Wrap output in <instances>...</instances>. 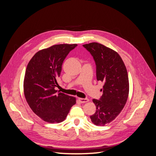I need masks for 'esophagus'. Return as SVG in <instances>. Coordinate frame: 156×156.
<instances>
[{"label":"esophagus","instance_id":"34e87169","mask_svg":"<svg viewBox=\"0 0 156 156\" xmlns=\"http://www.w3.org/2000/svg\"><path fill=\"white\" fill-rule=\"evenodd\" d=\"M78 100L81 103H87V102H88L89 101V100H88V99H87V98H78Z\"/></svg>","mask_w":156,"mask_h":156}]
</instances>
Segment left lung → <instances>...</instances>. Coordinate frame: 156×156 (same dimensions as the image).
Masks as SVG:
<instances>
[{
    "mask_svg": "<svg viewBox=\"0 0 156 156\" xmlns=\"http://www.w3.org/2000/svg\"><path fill=\"white\" fill-rule=\"evenodd\" d=\"M96 65V77L104 84L100 100H92L96 111L90 116L93 124L104 126L114 120L123 109L129 95V79L126 66L115 51L101 44L83 45Z\"/></svg>",
    "mask_w": 156,
    "mask_h": 156,
    "instance_id": "obj_1",
    "label": "left lung"
}]
</instances>
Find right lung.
I'll use <instances>...</instances> for the list:
<instances>
[{"label": "right lung", "mask_w": 156, "mask_h": 156, "mask_svg": "<svg viewBox=\"0 0 156 156\" xmlns=\"http://www.w3.org/2000/svg\"><path fill=\"white\" fill-rule=\"evenodd\" d=\"M77 44H58L41 49L33 56L26 69L23 90L29 107L41 120L60 123L66 118L76 98L57 92V79L62 65Z\"/></svg>", "instance_id": "right-lung-1"}]
</instances>
